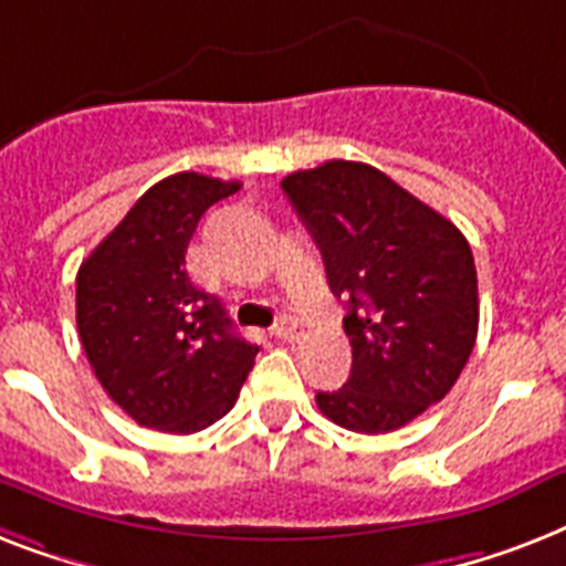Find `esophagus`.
Listing matches in <instances>:
<instances>
[{
    "instance_id": "34e87169",
    "label": "esophagus",
    "mask_w": 566,
    "mask_h": 566,
    "mask_svg": "<svg viewBox=\"0 0 566 566\" xmlns=\"http://www.w3.org/2000/svg\"><path fill=\"white\" fill-rule=\"evenodd\" d=\"M271 333H274V336L277 338H283V342H295L297 338V321L295 318H280L277 324H274V329H271Z\"/></svg>"
}]
</instances>
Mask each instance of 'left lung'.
Instances as JSON below:
<instances>
[{
  "instance_id": "1",
  "label": "left lung",
  "mask_w": 566,
  "mask_h": 566,
  "mask_svg": "<svg viewBox=\"0 0 566 566\" xmlns=\"http://www.w3.org/2000/svg\"><path fill=\"white\" fill-rule=\"evenodd\" d=\"M283 192L318 245L333 295L347 297L354 368L315 403L361 436L406 427L455 386L476 345L468 239L368 163L292 171Z\"/></svg>"
}]
</instances>
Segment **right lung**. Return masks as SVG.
<instances>
[{
    "label": "right lung",
    "mask_w": 566,
    "mask_h": 566,
    "mask_svg": "<svg viewBox=\"0 0 566 566\" xmlns=\"http://www.w3.org/2000/svg\"><path fill=\"white\" fill-rule=\"evenodd\" d=\"M237 180L178 171L130 207L81 262L78 336L98 382L139 427L201 432L237 403L260 347L189 280L187 248Z\"/></svg>",
    "instance_id": "obj_1"
}]
</instances>
